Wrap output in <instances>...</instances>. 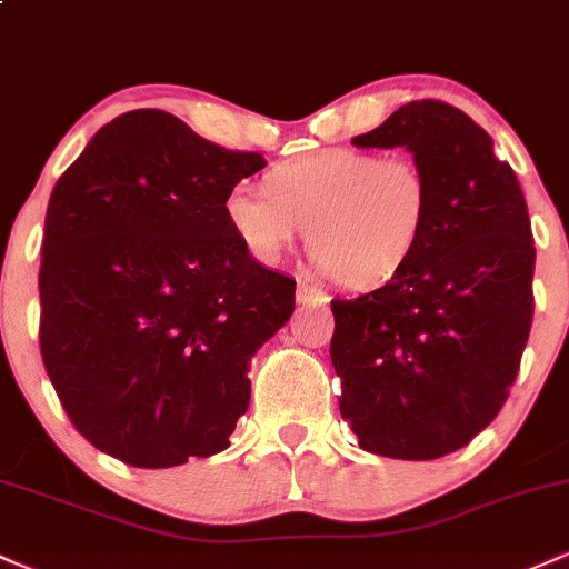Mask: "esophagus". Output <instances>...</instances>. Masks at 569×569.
Segmentation results:
<instances>
[{
  "instance_id": "1",
  "label": "esophagus",
  "mask_w": 569,
  "mask_h": 569,
  "mask_svg": "<svg viewBox=\"0 0 569 569\" xmlns=\"http://www.w3.org/2000/svg\"><path fill=\"white\" fill-rule=\"evenodd\" d=\"M297 302L299 305H326L329 302V293H326L323 289H318V286L307 283V280H299Z\"/></svg>"
}]
</instances>
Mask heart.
Listing matches in <instances>:
<instances>
[{
	"mask_svg": "<svg viewBox=\"0 0 569 569\" xmlns=\"http://www.w3.org/2000/svg\"><path fill=\"white\" fill-rule=\"evenodd\" d=\"M224 213L257 262H280L307 227L310 257L326 276L371 289L393 278L420 246L430 181L409 154L326 147L272 168L267 189L232 187Z\"/></svg>",
	"mask_w": 569,
	"mask_h": 569,
	"instance_id": "heart-1",
	"label": "heart"
}]
</instances>
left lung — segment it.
Returning <instances> with one entry per match:
<instances>
[{
    "mask_svg": "<svg viewBox=\"0 0 569 569\" xmlns=\"http://www.w3.org/2000/svg\"><path fill=\"white\" fill-rule=\"evenodd\" d=\"M356 147H407L430 219L380 289L331 299L339 415L367 452L436 460L498 417L532 326L535 243L513 168L452 103L409 101Z\"/></svg>",
    "mask_w": 569,
    "mask_h": 569,
    "instance_id": "left-lung-1",
    "label": "left lung"
}]
</instances>
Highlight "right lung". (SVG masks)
Instances as JSON below:
<instances>
[{"mask_svg": "<svg viewBox=\"0 0 569 569\" xmlns=\"http://www.w3.org/2000/svg\"><path fill=\"white\" fill-rule=\"evenodd\" d=\"M259 152L179 117H114L63 171L39 264V350L71 426L136 468L230 447L248 361L291 318L297 280L246 253L224 202Z\"/></svg>", "mask_w": 569, "mask_h": 569, "instance_id": "1", "label": "right lung"}]
</instances>
